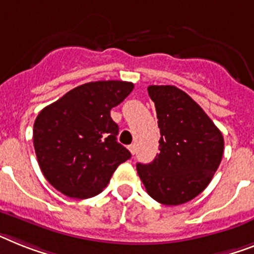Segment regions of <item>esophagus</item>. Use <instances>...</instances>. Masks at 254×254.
Wrapping results in <instances>:
<instances>
[{
  "instance_id": "34e87169",
  "label": "esophagus",
  "mask_w": 254,
  "mask_h": 254,
  "mask_svg": "<svg viewBox=\"0 0 254 254\" xmlns=\"http://www.w3.org/2000/svg\"><path fill=\"white\" fill-rule=\"evenodd\" d=\"M128 150H129V152H131L132 156H133V154H135V152H136V145H135V144H131V145H128Z\"/></svg>"
}]
</instances>
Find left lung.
Segmentation results:
<instances>
[{
    "mask_svg": "<svg viewBox=\"0 0 254 254\" xmlns=\"http://www.w3.org/2000/svg\"><path fill=\"white\" fill-rule=\"evenodd\" d=\"M160 128V153L136 170L150 197L180 205L200 194L223 156V136L206 113L174 85H149Z\"/></svg>",
    "mask_w": 254,
    "mask_h": 254,
    "instance_id": "left-lung-1",
    "label": "left lung"
}]
</instances>
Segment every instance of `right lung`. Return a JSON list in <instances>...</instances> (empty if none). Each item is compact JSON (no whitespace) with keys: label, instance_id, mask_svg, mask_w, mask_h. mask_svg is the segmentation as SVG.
<instances>
[{"label":"right lung","instance_id":"right-lung-1","mask_svg":"<svg viewBox=\"0 0 254 254\" xmlns=\"http://www.w3.org/2000/svg\"><path fill=\"white\" fill-rule=\"evenodd\" d=\"M133 89L122 80L85 83L44 108L33 125V146L44 177L71 198L101 193L131 153L117 141L110 110Z\"/></svg>","mask_w":254,"mask_h":254}]
</instances>
